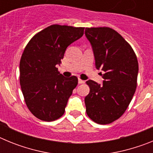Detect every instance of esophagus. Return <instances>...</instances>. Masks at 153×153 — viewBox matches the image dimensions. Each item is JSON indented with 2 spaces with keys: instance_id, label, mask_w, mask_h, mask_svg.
<instances>
[{
  "instance_id": "obj_1",
  "label": "esophagus",
  "mask_w": 153,
  "mask_h": 153,
  "mask_svg": "<svg viewBox=\"0 0 153 153\" xmlns=\"http://www.w3.org/2000/svg\"><path fill=\"white\" fill-rule=\"evenodd\" d=\"M84 82H85V81L83 80V79H78V83H79V84H81V83H84Z\"/></svg>"
}]
</instances>
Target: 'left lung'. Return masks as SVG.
<instances>
[{"mask_svg": "<svg viewBox=\"0 0 153 153\" xmlns=\"http://www.w3.org/2000/svg\"><path fill=\"white\" fill-rule=\"evenodd\" d=\"M95 66L103 74L102 84L86 81V111L93 121L109 124L120 118L132 100L137 85L139 65L134 51L119 33L109 27L86 28Z\"/></svg>", "mask_w": 153, "mask_h": 153, "instance_id": "1", "label": "left lung"}]
</instances>
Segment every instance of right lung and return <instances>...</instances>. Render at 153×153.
Masks as SVG:
<instances>
[{"label":"right lung","instance_id":"obj_1","mask_svg":"<svg viewBox=\"0 0 153 153\" xmlns=\"http://www.w3.org/2000/svg\"><path fill=\"white\" fill-rule=\"evenodd\" d=\"M84 27L51 25L32 37L20 62V83L25 102L36 118L53 121L63 115L76 76L58 71L69 45L83 35Z\"/></svg>","mask_w":153,"mask_h":153}]
</instances>
